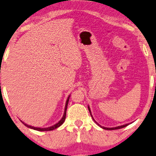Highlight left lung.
Instances as JSON below:
<instances>
[{
	"instance_id": "8db88e82",
	"label": "left lung",
	"mask_w": 156,
	"mask_h": 156,
	"mask_svg": "<svg viewBox=\"0 0 156 156\" xmlns=\"http://www.w3.org/2000/svg\"><path fill=\"white\" fill-rule=\"evenodd\" d=\"M88 111H89V112H90V115H91V117H92L93 120H94V121L95 122V123H96L98 124V126H100V127H101V128H103V129H105V130H117V129H120V128H124V127H126V126H127L129 125V123H128V124H125V125H123V126H117V127H115V128H106V127H102V126H101V125H99V124L97 122L95 121V120H94V118H93V115H92V114H91V111H90V107L88 106Z\"/></svg>"
}]
</instances>
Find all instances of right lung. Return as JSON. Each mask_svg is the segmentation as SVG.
I'll return each instance as SVG.
<instances>
[{"label":"right lung","mask_w":156,"mask_h":156,"mask_svg":"<svg viewBox=\"0 0 156 156\" xmlns=\"http://www.w3.org/2000/svg\"><path fill=\"white\" fill-rule=\"evenodd\" d=\"M70 96L68 97L67 98V101H66V106H65V111H64V114L63 115V117L61 119V120H59L58 122L56 124H55V125L53 126H51V127H48V128H37V127H33V126H29V125H27L23 122L21 121L24 124L25 126H26V127H28L29 128H31V129H33V130H38V131H48V130H53L54 129H55V128H58L59 126H61L62 124L64 123V121H65L66 120V110H67V106H68V101H69V98H70Z\"/></svg>","instance_id":"obj_1"}]
</instances>
